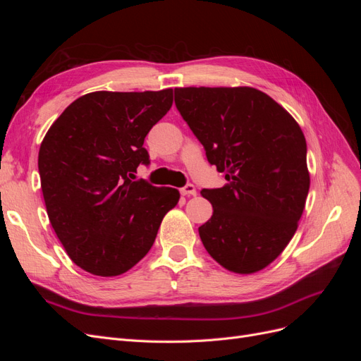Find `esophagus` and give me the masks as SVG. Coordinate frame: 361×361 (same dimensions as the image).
<instances>
[{"label": "esophagus", "mask_w": 361, "mask_h": 361, "mask_svg": "<svg viewBox=\"0 0 361 361\" xmlns=\"http://www.w3.org/2000/svg\"><path fill=\"white\" fill-rule=\"evenodd\" d=\"M180 194L185 195V197H191V195H195L197 194V190H195L194 185H185L183 188H180Z\"/></svg>", "instance_id": "34e87169"}]
</instances>
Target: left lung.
<instances>
[{
    "instance_id": "1",
    "label": "left lung",
    "mask_w": 361,
    "mask_h": 361,
    "mask_svg": "<svg viewBox=\"0 0 361 361\" xmlns=\"http://www.w3.org/2000/svg\"><path fill=\"white\" fill-rule=\"evenodd\" d=\"M174 102L223 188L203 190L214 212L199 235L207 253L236 274L274 262L297 232L310 188L307 146L285 108L255 87H178Z\"/></svg>"
}]
</instances>
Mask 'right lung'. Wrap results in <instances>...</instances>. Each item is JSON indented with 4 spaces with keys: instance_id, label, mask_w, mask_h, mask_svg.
Here are the masks:
<instances>
[{
    "instance_id": "obj_1",
    "label": "right lung",
    "mask_w": 361,
    "mask_h": 361,
    "mask_svg": "<svg viewBox=\"0 0 361 361\" xmlns=\"http://www.w3.org/2000/svg\"><path fill=\"white\" fill-rule=\"evenodd\" d=\"M173 104V89L93 92L51 125L39 150V173L51 226L81 269L116 277L143 259L162 218L178 204L176 188L134 182L150 128Z\"/></svg>"
}]
</instances>
